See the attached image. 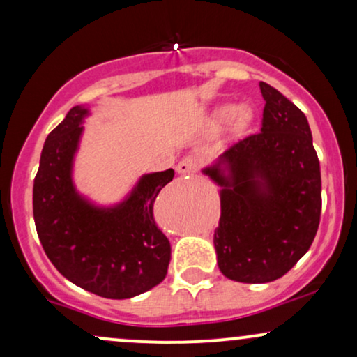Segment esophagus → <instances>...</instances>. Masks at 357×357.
Listing matches in <instances>:
<instances>
[{"label": "esophagus", "instance_id": "obj_1", "mask_svg": "<svg viewBox=\"0 0 357 357\" xmlns=\"http://www.w3.org/2000/svg\"><path fill=\"white\" fill-rule=\"evenodd\" d=\"M199 166V159L195 158V155H186V158L181 159V161L176 165V171L179 174H192Z\"/></svg>", "mask_w": 357, "mask_h": 357}]
</instances>
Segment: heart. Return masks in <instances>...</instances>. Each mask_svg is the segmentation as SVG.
<instances>
[{"label":"heart","instance_id":"1","mask_svg":"<svg viewBox=\"0 0 357 357\" xmlns=\"http://www.w3.org/2000/svg\"><path fill=\"white\" fill-rule=\"evenodd\" d=\"M253 121V109L248 104H221L211 112L210 124L213 127H220L227 122V130L231 136H240L241 132L248 129Z\"/></svg>","mask_w":357,"mask_h":357}]
</instances>
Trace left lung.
<instances>
[{
  "mask_svg": "<svg viewBox=\"0 0 357 357\" xmlns=\"http://www.w3.org/2000/svg\"><path fill=\"white\" fill-rule=\"evenodd\" d=\"M260 132L220 155L202 173L220 186L221 216L213 235L218 267L243 284L285 275L312 245L321 220V166L309 122L272 85Z\"/></svg>",
  "mask_w": 357,
  "mask_h": 357,
  "instance_id": "8db88e82",
  "label": "left lung"
}]
</instances>
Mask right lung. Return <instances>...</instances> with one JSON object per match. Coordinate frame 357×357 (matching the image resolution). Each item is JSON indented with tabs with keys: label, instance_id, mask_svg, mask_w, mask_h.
Instances as JSON below:
<instances>
[{
	"label": "right lung",
	"instance_id": "right-lung-1",
	"mask_svg": "<svg viewBox=\"0 0 357 357\" xmlns=\"http://www.w3.org/2000/svg\"><path fill=\"white\" fill-rule=\"evenodd\" d=\"M90 105H75L48 134L33 183V218L42 247L72 284L105 298H130L165 280L169 240L153 216L174 171L139 176L116 203L79 191L73 171Z\"/></svg>",
	"mask_w": 357,
	"mask_h": 357
}]
</instances>
